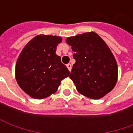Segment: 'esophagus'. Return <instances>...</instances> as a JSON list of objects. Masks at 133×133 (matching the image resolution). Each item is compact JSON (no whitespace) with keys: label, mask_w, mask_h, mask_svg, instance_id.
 Masks as SVG:
<instances>
[{"label":"esophagus","mask_w":133,"mask_h":133,"mask_svg":"<svg viewBox=\"0 0 133 133\" xmlns=\"http://www.w3.org/2000/svg\"><path fill=\"white\" fill-rule=\"evenodd\" d=\"M66 67L68 68V69H69V71H71V69H72V65H71V64H67V65H66Z\"/></svg>","instance_id":"esophagus-1"}]
</instances>
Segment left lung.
Listing matches in <instances>:
<instances>
[{
  "mask_svg": "<svg viewBox=\"0 0 133 133\" xmlns=\"http://www.w3.org/2000/svg\"><path fill=\"white\" fill-rule=\"evenodd\" d=\"M75 53L69 78L81 94L99 99L114 88L118 66L108 46L93 32L69 37L66 40Z\"/></svg>",
  "mask_w": 133,
  "mask_h": 133,
  "instance_id": "1",
  "label": "left lung"
}]
</instances>
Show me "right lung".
<instances>
[{"instance_id": "obj_1", "label": "right lung", "mask_w": 133, "mask_h": 133, "mask_svg": "<svg viewBox=\"0 0 133 133\" xmlns=\"http://www.w3.org/2000/svg\"><path fill=\"white\" fill-rule=\"evenodd\" d=\"M62 38L39 35L26 44L15 65V78L20 87L36 99L55 93L69 71L55 54Z\"/></svg>"}]
</instances>
